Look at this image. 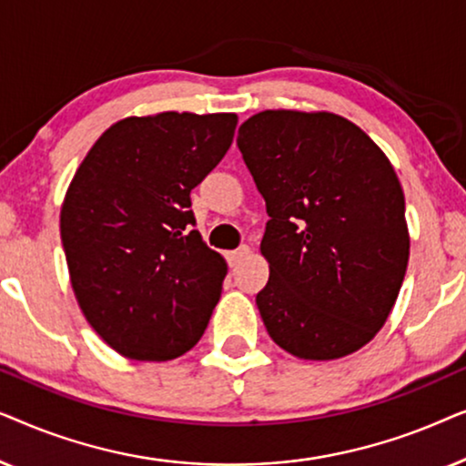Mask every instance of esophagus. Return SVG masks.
Wrapping results in <instances>:
<instances>
[{"instance_id":"obj_1","label":"esophagus","mask_w":466,"mask_h":466,"mask_svg":"<svg viewBox=\"0 0 466 466\" xmlns=\"http://www.w3.org/2000/svg\"><path fill=\"white\" fill-rule=\"evenodd\" d=\"M248 254H250V248L248 246H241V248H238V250H231V252H227V260H228V265L231 267H235L238 263H241V260H244Z\"/></svg>"}]
</instances>
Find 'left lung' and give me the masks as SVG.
Listing matches in <instances>:
<instances>
[{
  "instance_id": "8db88e82",
  "label": "left lung",
  "mask_w": 466,
  "mask_h": 466,
  "mask_svg": "<svg viewBox=\"0 0 466 466\" xmlns=\"http://www.w3.org/2000/svg\"><path fill=\"white\" fill-rule=\"evenodd\" d=\"M238 146L269 214V279L257 295L267 333L303 360L356 352L384 327L410 260L390 161L330 112H258Z\"/></svg>"
}]
</instances>
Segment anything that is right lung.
<instances>
[{"instance_id": "1", "label": "right lung", "mask_w": 466, "mask_h": 466, "mask_svg": "<svg viewBox=\"0 0 466 466\" xmlns=\"http://www.w3.org/2000/svg\"><path fill=\"white\" fill-rule=\"evenodd\" d=\"M235 127V114L123 118L69 184L61 241L74 295L127 359H177L208 327L227 263L193 228L190 190L227 155Z\"/></svg>"}]
</instances>
